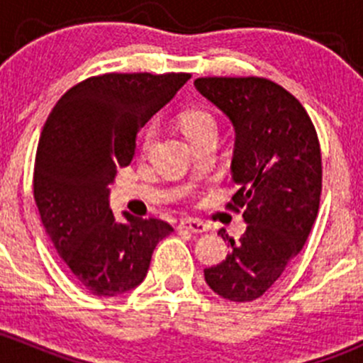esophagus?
Here are the masks:
<instances>
[{"instance_id": "esophagus-1", "label": "esophagus", "mask_w": 363, "mask_h": 363, "mask_svg": "<svg viewBox=\"0 0 363 363\" xmlns=\"http://www.w3.org/2000/svg\"><path fill=\"white\" fill-rule=\"evenodd\" d=\"M181 228H186L189 230L191 233H205L208 230V226L205 225L203 221H200V219H182L181 221Z\"/></svg>"}]
</instances>
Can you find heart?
Masks as SVG:
<instances>
[{"instance_id": "b5f03b06", "label": "heart", "mask_w": 363, "mask_h": 363, "mask_svg": "<svg viewBox=\"0 0 363 363\" xmlns=\"http://www.w3.org/2000/svg\"><path fill=\"white\" fill-rule=\"evenodd\" d=\"M179 124H181L182 131L189 140H195L196 137L205 133H216V130H218L216 117L205 108H188V111L181 112L179 113ZM156 138H158V124L152 121V123L145 124V128L142 130L140 142H138L142 155H147L152 151Z\"/></svg>"}]
</instances>
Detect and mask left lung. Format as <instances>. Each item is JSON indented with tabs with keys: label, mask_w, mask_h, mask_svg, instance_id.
<instances>
[{
	"label": "left lung",
	"mask_w": 363,
	"mask_h": 363,
	"mask_svg": "<svg viewBox=\"0 0 363 363\" xmlns=\"http://www.w3.org/2000/svg\"><path fill=\"white\" fill-rule=\"evenodd\" d=\"M195 86L235 126L232 177L240 189L226 207L247 228L221 263L203 270L214 294L232 302L259 298L298 255L316 221L321 149L309 113L265 77H200Z\"/></svg>",
	"instance_id": "left-lung-1"
}]
</instances>
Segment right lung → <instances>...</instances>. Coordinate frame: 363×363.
Instances as JSON below:
<instances>
[{
  "instance_id": "right-lung-1",
  "label": "right lung",
  "mask_w": 363,
  "mask_h": 363,
  "mask_svg": "<svg viewBox=\"0 0 363 363\" xmlns=\"http://www.w3.org/2000/svg\"><path fill=\"white\" fill-rule=\"evenodd\" d=\"M191 73H104L69 87L43 124L33 195L43 226L69 272L89 294L116 296L138 286L155 247L174 232L156 218L117 223L108 188L135 155L140 128Z\"/></svg>"
}]
</instances>
